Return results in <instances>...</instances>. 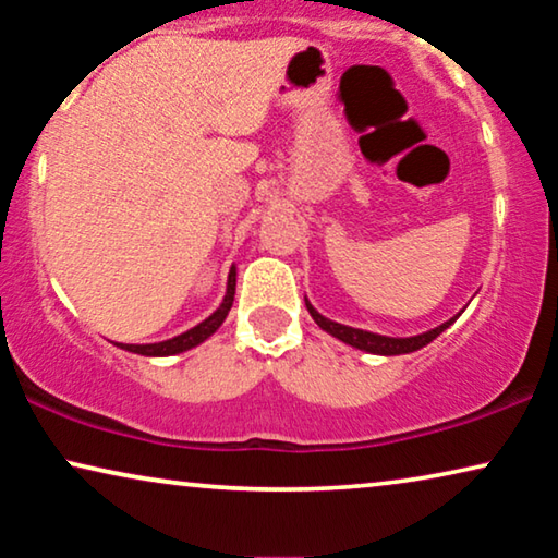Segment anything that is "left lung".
Wrapping results in <instances>:
<instances>
[{"instance_id":"left-lung-1","label":"left lung","mask_w":558,"mask_h":558,"mask_svg":"<svg viewBox=\"0 0 558 558\" xmlns=\"http://www.w3.org/2000/svg\"><path fill=\"white\" fill-rule=\"evenodd\" d=\"M304 304H307V312L312 315V319H315V323L323 327L327 335H332V338L345 342V345L355 348V350H363V353H371V355H407V353H414V350H422L424 345H429L432 340H437L449 325H454V319L464 312V310H460L454 317H449L447 323H441V325L434 327V330H426L422 335H411V338H388V335L357 330V327L340 325L330 317L319 315V312L312 307V302L307 300V296H304Z\"/></svg>"}]
</instances>
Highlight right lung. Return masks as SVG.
Masks as SVG:
<instances>
[{"instance_id":"1","label":"right lung","mask_w":558,"mask_h":558,"mask_svg":"<svg viewBox=\"0 0 558 558\" xmlns=\"http://www.w3.org/2000/svg\"><path fill=\"white\" fill-rule=\"evenodd\" d=\"M233 296H235V264L231 266V271H228V284H226L223 302H220L218 310L213 312L210 317H205L203 323L190 327L187 332L174 335V338H170V340L147 342V345H129V342H117V348L129 350V353H136V355H147V357H167V355L185 353V350H193V348L201 345V342L208 340L210 335L216 332L220 325H223V319L228 317V312H231V307H233Z\"/></svg>"}]
</instances>
